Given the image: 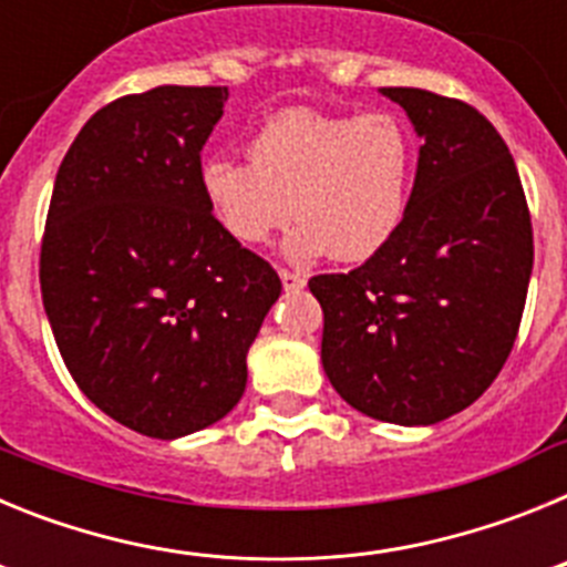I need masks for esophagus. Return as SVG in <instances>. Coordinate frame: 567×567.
Listing matches in <instances>:
<instances>
[{"instance_id": "34e87169", "label": "esophagus", "mask_w": 567, "mask_h": 567, "mask_svg": "<svg viewBox=\"0 0 567 567\" xmlns=\"http://www.w3.org/2000/svg\"><path fill=\"white\" fill-rule=\"evenodd\" d=\"M280 284H284V289H287V292H298V289L307 287V280H303V275L289 272V269H280Z\"/></svg>"}]
</instances>
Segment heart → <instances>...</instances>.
I'll return each instance as SVG.
<instances>
[{"label": "heart", "instance_id": "b5f03b06", "mask_svg": "<svg viewBox=\"0 0 567 567\" xmlns=\"http://www.w3.org/2000/svg\"><path fill=\"white\" fill-rule=\"evenodd\" d=\"M412 182L414 142L392 113L284 110L255 130L249 162L202 164L209 209L240 244L300 218L284 244L295 260L372 258L403 224Z\"/></svg>", "mask_w": 567, "mask_h": 567}]
</instances>
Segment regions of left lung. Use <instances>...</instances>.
<instances>
[{"instance_id":"8db88e82","label":"left lung","mask_w":567,"mask_h":567,"mask_svg":"<svg viewBox=\"0 0 567 567\" xmlns=\"http://www.w3.org/2000/svg\"><path fill=\"white\" fill-rule=\"evenodd\" d=\"M423 138L394 238L346 275H315L320 360L365 417L432 425L494 383L534 267L530 215L503 135L471 104L383 87Z\"/></svg>"}]
</instances>
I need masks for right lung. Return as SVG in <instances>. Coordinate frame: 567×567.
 Returning a JSON list of instances; mask_svg holds the SVG:
<instances>
[{
    "label": "right lung",
    "mask_w": 567,
    "mask_h": 567,
    "mask_svg": "<svg viewBox=\"0 0 567 567\" xmlns=\"http://www.w3.org/2000/svg\"><path fill=\"white\" fill-rule=\"evenodd\" d=\"M227 87L162 84L90 115L53 184L39 280L84 398L158 440L227 417L280 295L209 209L202 150Z\"/></svg>",
    "instance_id": "1"
}]
</instances>
